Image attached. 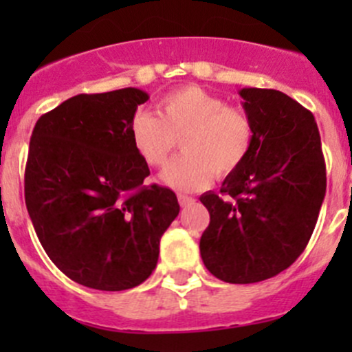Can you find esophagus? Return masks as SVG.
Masks as SVG:
<instances>
[{"instance_id":"obj_1","label":"esophagus","mask_w":352,"mask_h":352,"mask_svg":"<svg viewBox=\"0 0 352 352\" xmlns=\"http://www.w3.org/2000/svg\"><path fill=\"white\" fill-rule=\"evenodd\" d=\"M179 202H180V206H182V208H187V206L194 204V202H196V199L189 197V196H184V194H180V196H179Z\"/></svg>"}]
</instances>
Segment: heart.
Listing matches in <instances>:
<instances>
[{
  "label": "heart",
  "mask_w": 352,
  "mask_h": 352,
  "mask_svg": "<svg viewBox=\"0 0 352 352\" xmlns=\"http://www.w3.org/2000/svg\"><path fill=\"white\" fill-rule=\"evenodd\" d=\"M131 141L150 166H163L182 138L186 155L173 160L162 182L179 192L209 186L212 175L235 172L254 141L252 120L242 109L230 107L218 95L187 85L158 102V113L140 110L129 126Z\"/></svg>",
  "instance_id": "1"
}]
</instances>
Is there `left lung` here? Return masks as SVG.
<instances>
[{
	"label": "left lung",
	"instance_id": "left-lung-1",
	"mask_svg": "<svg viewBox=\"0 0 352 352\" xmlns=\"http://www.w3.org/2000/svg\"><path fill=\"white\" fill-rule=\"evenodd\" d=\"M254 141L223 180V199L202 194L209 226L199 242L212 276L232 285L274 278L307 247L325 197L320 134L310 110L286 94L242 88Z\"/></svg>",
	"mask_w": 352,
	"mask_h": 352
}]
</instances>
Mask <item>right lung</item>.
I'll return each mask as SVG.
<instances>
[{"label": "right lung", "instance_id": "1", "mask_svg": "<svg viewBox=\"0 0 352 352\" xmlns=\"http://www.w3.org/2000/svg\"><path fill=\"white\" fill-rule=\"evenodd\" d=\"M148 98L133 87L76 95L34 127L25 204L45 254L78 285L122 291L146 281L180 211L173 190L143 186L150 168L129 126Z\"/></svg>", "mask_w": 352, "mask_h": 352}]
</instances>
